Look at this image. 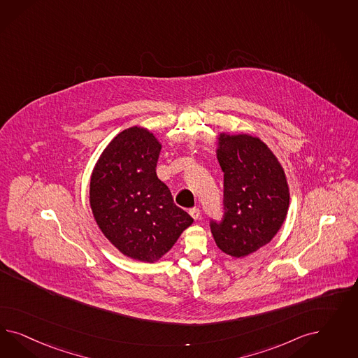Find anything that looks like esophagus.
Wrapping results in <instances>:
<instances>
[{
    "label": "esophagus",
    "mask_w": 358,
    "mask_h": 358,
    "mask_svg": "<svg viewBox=\"0 0 358 358\" xmlns=\"http://www.w3.org/2000/svg\"><path fill=\"white\" fill-rule=\"evenodd\" d=\"M189 214H190V217H193V219H198L199 217V215H201V211H199V208H190L189 210Z\"/></svg>",
    "instance_id": "esophagus-1"
}]
</instances>
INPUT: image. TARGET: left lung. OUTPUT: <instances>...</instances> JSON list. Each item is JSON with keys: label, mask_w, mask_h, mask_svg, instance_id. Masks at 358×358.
<instances>
[{"label": "left lung", "mask_w": 358, "mask_h": 358, "mask_svg": "<svg viewBox=\"0 0 358 358\" xmlns=\"http://www.w3.org/2000/svg\"><path fill=\"white\" fill-rule=\"evenodd\" d=\"M217 162L224 173V215L211 222L217 248L243 259L271 243L290 203L286 174L268 144L250 134L219 132Z\"/></svg>", "instance_id": "left-lung-1"}]
</instances>
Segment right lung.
Instances as JSON below:
<instances>
[{
	"label": "right lung",
	"instance_id": "add662e5",
	"mask_svg": "<svg viewBox=\"0 0 358 358\" xmlns=\"http://www.w3.org/2000/svg\"><path fill=\"white\" fill-rule=\"evenodd\" d=\"M162 148L145 127L122 131L99 155L89 189L90 208L105 238L122 255L150 264L164 257L193 224L156 174Z\"/></svg>",
	"mask_w": 358,
	"mask_h": 358
}]
</instances>
